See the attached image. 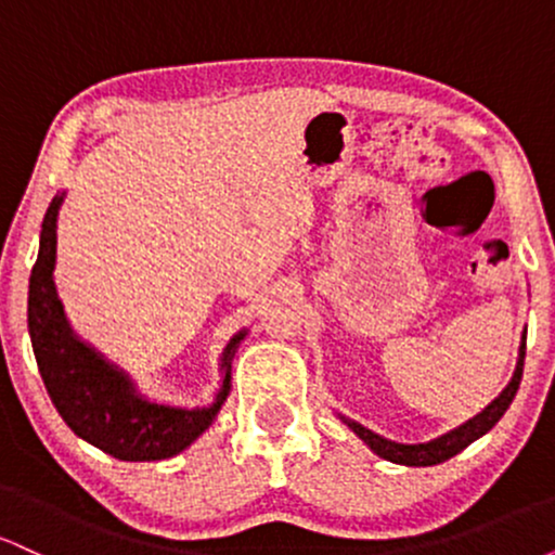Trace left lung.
<instances>
[{
  "label": "left lung",
  "mask_w": 555,
  "mask_h": 555,
  "mask_svg": "<svg viewBox=\"0 0 555 555\" xmlns=\"http://www.w3.org/2000/svg\"><path fill=\"white\" fill-rule=\"evenodd\" d=\"M525 349H527V328H525V336H521V341H519L517 367H514V375H512V380L506 384V388H503L499 397L490 401L486 410L477 412L475 417H469L467 423L456 425V428L446 430L438 438H430V441L399 443V441H391V438L380 436V433H373L371 428H365V425H360L358 420H349L347 415H339V412H336V417H339L341 423L347 425V428L352 430L354 436H358L360 441L373 451V454H378L380 460L393 462V464H404V467H433V464H441L446 460H451V456L460 454V451L467 449L469 443H475L477 438L486 436V433L503 417V412L508 410V404H512L514 397H517V391H519L521 373H525Z\"/></svg>",
  "instance_id": "left-lung-1"
}]
</instances>
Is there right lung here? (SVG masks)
I'll return each mask as SVG.
<instances>
[{
    "label": "right lung",
    "instance_id": "add662e5",
    "mask_svg": "<svg viewBox=\"0 0 555 555\" xmlns=\"http://www.w3.org/2000/svg\"><path fill=\"white\" fill-rule=\"evenodd\" d=\"M65 195L62 190L49 203L28 282V334L38 373L67 428L86 443L122 462L169 460L211 428L224 406L232 391V360L247 328L221 349V380L208 404L180 406L145 397L130 373L75 334L56 295V219Z\"/></svg>",
    "mask_w": 555,
    "mask_h": 555
}]
</instances>
